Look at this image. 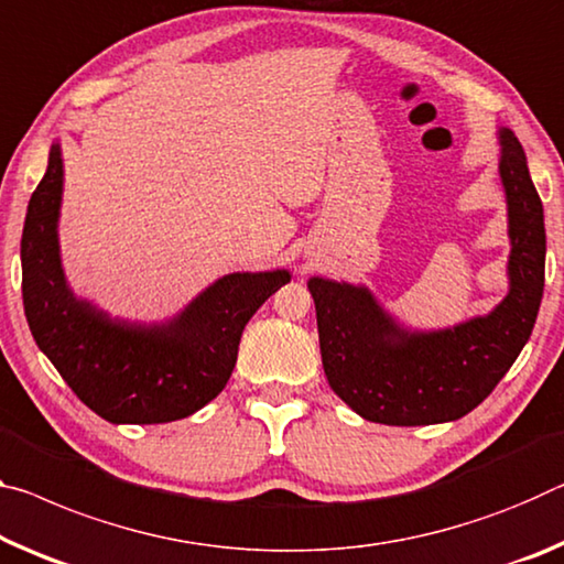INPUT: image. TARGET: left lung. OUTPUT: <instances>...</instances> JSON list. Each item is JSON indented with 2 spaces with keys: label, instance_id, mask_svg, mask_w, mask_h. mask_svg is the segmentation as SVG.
<instances>
[{
  "label": "left lung",
  "instance_id": "1",
  "mask_svg": "<svg viewBox=\"0 0 564 564\" xmlns=\"http://www.w3.org/2000/svg\"><path fill=\"white\" fill-rule=\"evenodd\" d=\"M497 138L509 289L489 314L446 328H409L366 285L308 279L328 387L369 422L424 426L462 419L530 341L544 291V210L520 140L509 128Z\"/></svg>",
  "mask_w": 564,
  "mask_h": 564
}]
</instances>
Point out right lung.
Wrapping results in <instances>:
<instances>
[{
	"label": "right lung",
	"instance_id": "right-lung-1",
	"mask_svg": "<svg viewBox=\"0 0 564 564\" xmlns=\"http://www.w3.org/2000/svg\"><path fill=\"white\" fill-rule=\"evenodd\" d=\"M65 165L52 142L47 173L22 230L24 316L40 351L85 406L110 424H165L216 399L236 369L250 316L291 281L285 268L213 281L173 318L110 316L69 289L59 253Z\"/></svg>",
	"mask_w": 564,
	"mask_h": 564
}]
</instances>
